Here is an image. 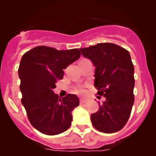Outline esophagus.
<instances>
[{"mask_svg":"<svg viewBox=\"0 0 156 156\" xmlns=\"http://www.w3.org/2000/svg\"><path fill=\"white\" fill-rule=\"evenodd\" d=\"M86 102H87V100H86V99H84V98H81V99H80V103H81V104H83V103H85Z\"/></svg>","mask_w":156,"mask_h":156,"instance_id":"1","label":"esophagus"}]
</instances>
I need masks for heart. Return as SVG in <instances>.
Instances as JSON below:
<instances>
[{
  "label": "heart",
  "mask_w": 156,
  "mask_h": 156,
  "mask_svg": "<svg viewBox=\"0 0 156 156\" xmlns=\"http://www.w3.org/2000/svg\"><path fill=\"white\" fill-rule=\"evenodd\" d=\"M76 93L78 94H84L85 93V90L84 88H79L76 90Z\"/></svg>",
  "instance_id": "b5f03b06"
}]
</instances>
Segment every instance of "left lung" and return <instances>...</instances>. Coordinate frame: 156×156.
Returning a JSON list of instances; mask_svg holds the SVG:
<instances>
[{
    "label": "left lung",
    "mask_w": 156,
    "mask_h": 156,
    "mask_svg": "<svg viewBox=\"0 0 156 156\" xmlns=\"http://www.w3.org/2000/svg\"><path fill=\"white\" fill-rule=\"evenodd\" d=\"M95 69L94 86L97 94L106 97L99 110L91 115L92 125L99 131L117 132L128 121L134 102V68L126 49L112 43H100L80 48Z\"/></svg>",
    "instance_id": "left-lung-1"
}]
</instances>
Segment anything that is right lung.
Masks as SVG:
<instances>
[{"mask_svg":"<svg viewBox=\"0 0 156 156\" xmlns=\"http://www.w3.org/2000/svg\"><path fill=\"white\" fill-rule=\"evenodd\" d=\"M81 56L78 49L58 50L38 46L26 52L19 67L22 103L33 127L44 134L66 131L72 121V112L79 106L75 94L59 98L53 90L63 78V69Z\"/></svg>","mask_w":156,"mask_h":156,"instance_id":"add662e5","label":"right lung"}]
</instances>
